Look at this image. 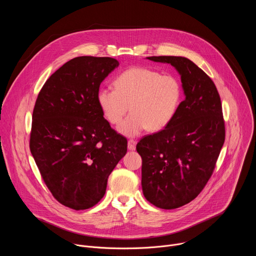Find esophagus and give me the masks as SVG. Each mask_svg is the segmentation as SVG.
I'll use <instances>...</instances> for the list:
<instances>
[{"label": "esophagus", "instance_id": "obj_1", "mask_svg": "<svg viewBox=\"0 0 256 256\" xmlns=\"http://www.w3.org/2000/svg\"><path fill=\"white\" fill-rule=\"evenodd\" d=\"M136 140H128V150H134L136 149Z\"/></svg>", "mask_w": 256, "mask_h": 256}]
</instances>
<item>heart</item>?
Returning a JSON list of instances; mask_svg holds the SVG:
<instances>
[{"label":"heart","mask_w":256,"mask_h":256,"mask_svg":"<svg viewBox=\"0 0 256 256\" xmlns=\"http://www.w3.org/2000/svg\"><path fill=\"white\" fill-rule=\"evenodd\" d=\"M114 87L100 88L97 103L110 124H118L130 107L132 114L118 128L130 136L146 128L150 132L164 130L174 120L182 100L177 78L147 68L136 66L122 72L114 80Z\"/></svg>","instance_id":"obj_1"}]
</instances>
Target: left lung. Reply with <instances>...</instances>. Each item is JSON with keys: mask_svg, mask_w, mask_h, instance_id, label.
<instances>
[{"mask_svg": "<svg viewBox=\"0 0 256 256\" xmlns=\"http://www.w3.org/2000/svg\"><path fill=\"white\" fill-rule=\"evenodd\" d=\"M147 58L173 66L186 95L174 120L136 144L146 200L172 210L194 200L214 172L225 142L222 103L212 79L190 60L168 56Z\"/></svg>", "mask_w": 256, "mask_h": 256, "instance_id": "1", "label": "left lung"}]
</instances>
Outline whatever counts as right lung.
Listing matches in <instances>:
<instances>
[{
    "label": "right lung",
    "mask_w": 256,
    "mask_h": 256,
    "mask_svg": "<svg viewBox=\"0 0 256 256\" xmlns=\"http://www.w3.org/2000/svg\"><path fill=\"white\" fill-rule=\"evenodd\" d=\"M120 66L112 58L78 56L48 79L32 114L30 151L54 198L72 210L95 206L128 150L97 103L102 81Z\"/></svg>",
    "instance_id": "1"
}]
</instances>
